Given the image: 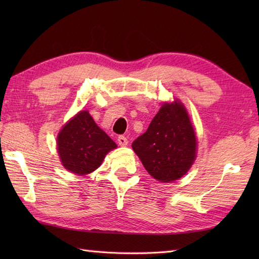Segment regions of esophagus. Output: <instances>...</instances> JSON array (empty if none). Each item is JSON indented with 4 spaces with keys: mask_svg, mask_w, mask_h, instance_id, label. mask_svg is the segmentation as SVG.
I'll return each mask as SVG.
<instances>
[{
    "mask_svg": "<svg viewBox=\"0 0 259 259\" xmlns=\"http://www.w3.org/2000/svg\"><path fill=\"white\" fill-rule=\"evenodd\" d=\"M118 144H119V146H121V147L128 146V139H126L124 136H119V137H118Z\"/></svg>",
    "mask_w": 259,
    "mask_h": 259,
    "instance_id": "1",
    "label": "esophagus"
}]
</instances>
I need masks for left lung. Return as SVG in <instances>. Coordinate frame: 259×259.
<instances>
[{"label":"left lung","mask_w":259,"mask_h":259,"mask_svg":"<svg viewBox=\"0 0 259 259\" xmlns=\"http://www.w3.org/2000/svg\"><path fill=\"white\" fill-rule=\"evenodd\" d=\"M133 149L146 170L161 183L183 177L196 159L197 139L188 112L179 100L164 102Z\"/></svg>","instance_id":"8db88e82"}]
</instances>
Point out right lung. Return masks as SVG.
<instances>
[{"instance_id": "1", "label": "right lung", "mask_w": 259, "mask_h": 259, "mask_svg": "<svg viewBox=\"0 0 259 259\" xmlns=\"http://www.w3.org/2000/svg\"><path fill=\"white\" fill-rule=\"evenodd\" d=\"M58 153L63 167L83 176L100 167L115 142L99 128L89 111H80L63 125L57 138Z\"/></svg>"}]
</instances>
